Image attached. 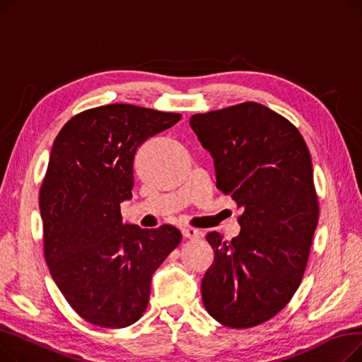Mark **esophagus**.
Listing matches in <instances>:
<instances>
[{
    "label": "esophagus",
    "mask_w": 362,
    "mask_h": 362,
    "mask_svg": "<svg viewBox=\"0 0 362 362\" xmlns=\"http://www.w3.org/2000/svg\"><path fill=\"white\" fill-rule=\"evenodd\" d=\"M182 233H183V238L186 239H199V232L197 229H191V227H185Z\"/></svg>",
    "instance_id": "obj_1"
}]
</instances>
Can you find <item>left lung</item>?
I'll return each mask as SVG.
<instances>
[{
	"label": "left lung",
	"mask_w": 362,
	"mask_h": 362,
	"mask_svg": "<svg viewBox=\"0 0 362 362\" xmlns=\"http://www.w3.org/2000/svg\"><path fill=\"white\" fill-rule=\"evenodd\" d=\"M189 123L214 160L217 189L242 210L236 238L205 236L214 262L204 307L226 327L259 326L288 305L307 269L320 214L308 146L288 119L252 101Z\"/></svg>",
	"instance_id": "8db88e82"
}]
</instances>
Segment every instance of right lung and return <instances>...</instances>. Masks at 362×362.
Wrapping results in <instances>:
<instances>
[{
  "instance_id": "1",
  "label": "right lung",
  "mask_w": 362,
  "mask_h": 362,
  "mask_svg": "<svg viewBox=\"0 0 362 362\" xmlns=\"http://www.w3.org/2000/svg\"><path fill=\"white\" fill-rule=\"evenodd\" d=\"M179 112L108 104L73 116L57 135L40 191L44 257L69 305L90 325L123 329L145 313L152 274L176 250L175 226L123 224L133 163Z\"/></svg>"
}]
</instances>
